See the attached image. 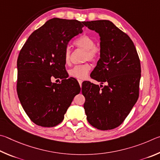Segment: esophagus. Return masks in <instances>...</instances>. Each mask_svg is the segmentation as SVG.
<instances>
[{
    "label": "esophagus",
    "instance_id": "1",
    "mask_svg": "<svg viewBox=\"0 0 160 160\" xmlns=\"http://www.w3.org/2000/svg\"><path fill=\"white\" fill-rule=\"evenodd\" d=\"M78 83H79L80 86H82V80L78 79Z\"/></svg>",
    "mask_w": 160,
    "mask_h": 160
}]
</instances>
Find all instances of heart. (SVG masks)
Wrapping results in <instances>:
<instances>
[{"label": "heart", "mask_w": 160, "mask_h": 160, "mask_svg": "<svg viewBox=\"0 0 160 160\" xmlns=\"http://www.w3.org/2000/svg\"><path fill=\"white\" fill-rule=\"evenodd\" d=\"M74 43L78 48L86 50L84 60L91 62H96L100 55V50L98 46L95 45V40L91 36L83 34L78 37L74 41ZM64 63L69 65L71 62V50L69 47H67L64 51ZM91 69V66L89 63L78 64L69 70V75L77 79H84L87 77Z\"/></svg>", "instance_id": "b5f03b06"}]
</instances>
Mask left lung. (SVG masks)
<instances>
[{
	"label": "left lung",
	"mask_w": 160,
	"mask_h": 160,
	"mask_svg": "<svg viewBox=\"0 0 160 160\" xmlns=\"http://www.w3.org/2000/svg\"><path fill=\"white\" fill-rule=\"evenodd\" d=\"M100 36V58L91 77L107 83L103 88L91 82L82 84L83 105L89 124L100 130L118 127L138 100L141 62L133 41L109 20L84 22Z\"/></svg>",
	"instance_id": "left-lung-1"
}]
</instances>
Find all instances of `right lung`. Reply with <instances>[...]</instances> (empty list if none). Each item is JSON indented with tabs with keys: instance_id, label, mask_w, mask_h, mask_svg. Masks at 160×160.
I'll return each mask as SVG.
<instances>
[{
	"instance_id": "obj_1",
	"label": "right lung",
	"mask_w": 160,
	"mask_h": 160,
	"mask_svg": "<svg viewBox=\"0 0 160 160\" xmlns=\"http://www.w3.org/2000/svg\"><path fill=\"white\" fill-rule=\"evenodd\" d=\"M84 26V22L76 19H49L29 36L19 52L17 92L25 112L36 125L60 124L80 93L77 81L67 78L63 55L69 41L82 33ZM56 78H61L60 84L52 82Z\"/></svg>"
}]
</instances>
